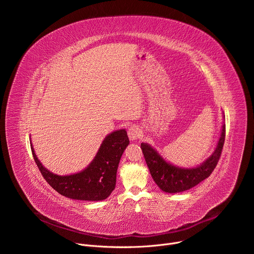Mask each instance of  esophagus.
<instances>
[{"label":"esophagus","mask_w":254,"mask_h":254,"mask_svg":"<svg viewBox=\"0 0 254 254\" xmlns=\"http://www.w3.org/2000/svg\"><path fill=\"white\" fill-rule=\"evenodd\" d=\"M127 135H128V137H129L130 140H135V139H137V138L139 137V135H140V129H139V127H136V126L130 127L128 128V130H127Z\"/></svg>","instance_id":"esophagus-1"}]
</instances>
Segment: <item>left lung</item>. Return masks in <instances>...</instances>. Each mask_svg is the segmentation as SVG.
Segmentation results:
<instances>
[{
  "label": "left lung",
  "mask_w": 254,
  "mask_h": 254,
  "mask_svg": "<svg viewBox=\"0 0 254 254\" xmlns=\"http://www.w3.org/2000/svg\"><path fill=\"white\" fill-rule=\"evenodd\" d=\"M225 119V117H224ZM225 140V124L213 154L195 168H179L168 163L149 143L141 142L140 148L152 175L159 188L167 193H179L189 190L208 178L218 163Z\"/></svg>",
  "instance_id": "8db88e82"
}]
</instances>
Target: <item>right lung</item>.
<instances>
[{
	"label": "right lung",
	"instance_id": "right-lung-1",
	"mask_svg": "<svg viewBox=\"0 0 254 254\" xmlns=\"http://www.w3.org/2000/svg\"><path fill=\"white\" fill-rule=\"evenodd\" d=\"M126 129L115 130L105 136L93 161L83 171L59 176L42 166L31 143L34 161L47 183L59 194L74 200L101 201L116 188L117 172L121 158L128 146Z\"/></svg>",
	"mask_w": 254,
	"mask_h": 254
}]
</instances>
